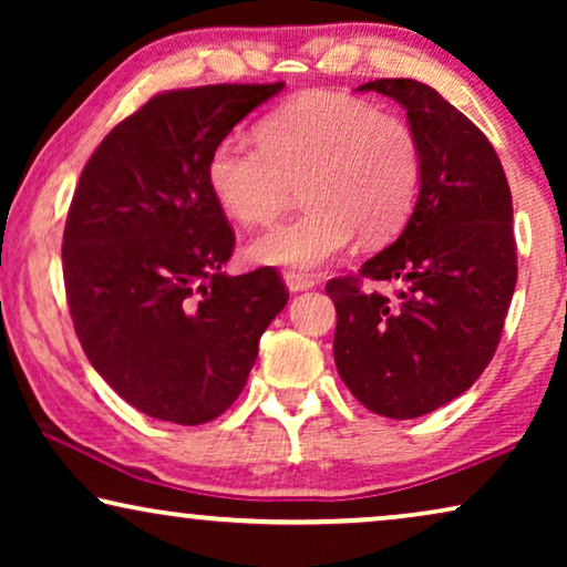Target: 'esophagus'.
Returning <instances> with one entry per match:
<instances>
[{
	"label": "esophagus",
	"instance_id": "esophagus-1",
	"mask_svg": "<svg viewBox=\"0 0 567 567\" xmlns=\"http://www.w3.org/2000/svg\"><path fill=\"white\" fill-rule=\"evenodd\" d=\"M284 281H286V286H289V291H307V289H312V286H315L312 278L299 274V270H286Z\"/></svg>",
	"mask_w": 567,
	"mask_h": 567
}]
</instances>
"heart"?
<instances>
[{
  "label": "heart",
  "instance_id": "obj_1",
  "mask_svg": "<svg viewBox=\"0 0 567 567\" xmlns=\"http://www.w3.org/2000/svg\"><path fill=\"white\" fill-rule=\"evenodd\" d=\"M214 198L245 227H268L301 183L307 208L250 247L262 266L312 270L351 245L392 237L423 181L415 128L346 92H307L266 115L260 138L227 134L208 154Z\"/></svg>",
  "mask_w": 567,
  "mask_h": 567
}]
</instances>
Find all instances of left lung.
Returning a JSON list of instances; mask_svg holds the SVG:
<instances>
[{
  "label": "left lung",
  "instance_id": "obj_1",
  "mask_svg": "<svg viewBox=\"0 0 567 567\" xmlns=\"http://www.w3.org/2000/svg\"><path fill=\"white\" fill-rule=\"evenodd\" d=\"M408 111L423 150V181L402 235L324 286L336 301L338 374L384 417H417L467 392L501 343L516 289L514 206L487 136L436 90L374 80ZM369 282L399 286L394 298Z\"/></svg>",
  "mask_w": 567,
  "mask_h": 567
}]
</instances>
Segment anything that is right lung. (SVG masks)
<instances>
[{
  "label": "right lung",
  "mask_w": 567,
  "mask_h": 567,
  "mask_svg": "<svg viewBox=\"0 0 567 567\" xmlns=\"http://www.w3.org/2000/svg\"><path fill=\"white\" fill-rule=\"evenodd\" d=\"M274 84H204L146 100L107 134L66 214L64 289L100 377L159 421L200 425L239 398L289 301L276 268L227 276L235 250L208 154Z\"/></svg>",
  "instance_id": "obj_1"
}]
</instances>
